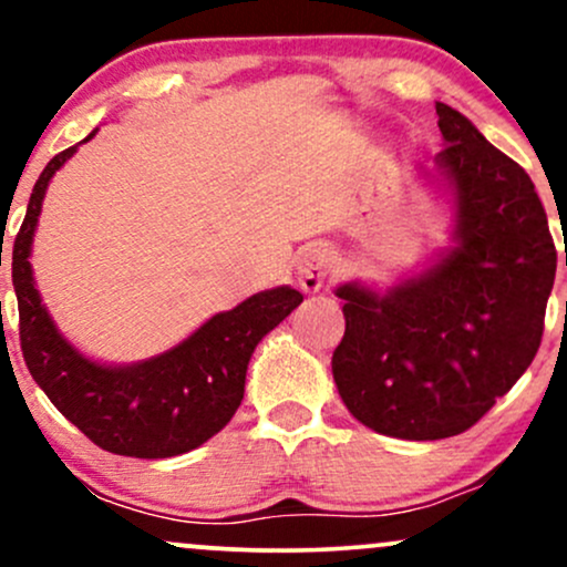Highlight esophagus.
<instances>
[{
	"mask_svg": "<svg viewBox=\"0 0 567 567\" xmlns=\"http://www.w3.org/2000/svg\"><path fill=\"white\" fill-rule=\"evenodd\" d=\"M328 271H330V252L324 250L322 245L306 247L296 261L298 288H301L303 292H317L322 288Z\"/></svg>",
	"mask_w": 567,
	"mask_h": 567,
	"instance_id": "obj_1",
	"label": "esophagus"
}]
</instances>
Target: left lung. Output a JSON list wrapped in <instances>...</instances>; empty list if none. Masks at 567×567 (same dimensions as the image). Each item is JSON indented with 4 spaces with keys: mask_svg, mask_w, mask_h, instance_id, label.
I'll list each match as a JSON object with an SVG mask.
<instances>
[{
    "mask_svg": "<svg viewBox=\"0 0 567 567\" xmlns=\"http://www.w3.org/2000/svg\"><path fill=\"white\" fill-rule=\"evenodd\" d=\"M437 116L445 146L421 178L451 202V247L386 290L336 288L338 394L360 424L400 440L466 432L509 392L542 343L557 269L528 173L447 103Z\"/></svg>",
    "mask_w": 567,
    "mask_h": 567,
    "instance_id": "obj_1",
    "label": "left lung"
}]
</instances>
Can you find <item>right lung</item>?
<instances>
[{"label": "right lung", "mask_w": 567, "mask_h": 567, "mask_svg": "<svg viewBox=\"0 0 567 567\" xmlns=\"http://www.w3.org/2000/svg\"><path fill=\"white\" fill-rule=\"evenodd\" d=\"M74 152L76 146L61 152L39 175L12 245V288L21 315L23 360L50 402L103 451L133 458L188 453L229 424L243 402L247 362L258 341L303 296L290 285H279L256 292L229 311H218L157 357L127 365L90 360L58 330L39 296L29 261L44 194Z\"/></svg>", "instance_id": "1"}]
</instances>
